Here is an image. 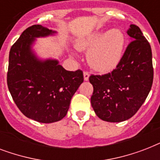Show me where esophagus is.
<instances>
[{
  "instance_id": "obj_1",
  "label": "esophagus",
  "mask_w": 160,
  "mask_h": 160,
  "mask_svg": "<svg viewBox=\"0 0 160 160\" xmlns=\"http://www.w3.org/2000/svg\"><path fill=\"white\" fill-rule=\"evenodd\" d=\"M89 77H90V74H89V72H87V71H84V80H85V81H87V80H89Z\"/></svg>"
}]
</instances>
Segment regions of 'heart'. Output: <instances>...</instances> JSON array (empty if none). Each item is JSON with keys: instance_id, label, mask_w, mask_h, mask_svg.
Wrapping results in <instances>:
<instances>
[{"instance_id": "b5f03b06", "label": "heart", "mask_w": 160, "mask_h": 160, "mask_svg": "<svg viewBox=\"0 0 160 160\" xmlns=\"http://www.w3.org/2000/svg\"><path fill=\"white\" fill-rule=\"evenodd\" d=\"M125 37L120 30L98 31L79 39L75 47L87 51L88 62L93 69L100 72L114 70L121 61L124 52Z\"/></svg>"}]
</instances>
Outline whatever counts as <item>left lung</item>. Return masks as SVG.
Listing matches in <instances>:
<instances>
[{
  "mask_svg": "<svg viewBox=\"0 0 160 160\" xmlns=\"http://www.w3.org/2000/svg\"><path fill=\"white\" fill-rule=\"evenodd\" d=\"M130 42L111 73L91 75L90 102L95 114L107 122H122L135 114L151 90L154 69L150 45L140 29L130 25Z\"/></svg>",
  "mask_w": 160,
  "mask_h": 160,
  "instance_id": "8db88e82",
  "label": "left lung"
}]
</instances>
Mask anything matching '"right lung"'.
I'll use <instances>...</instances> for the list:
<instances>
[{
    "label": "right lung",
    "instance_id": "obj_1",
    "mask_svg": "<svg viewBox=\"0 0 160 160\" xmlns=\"http://www.w3.org/2000/svg\"><path fill=\"white\" fill-rule=\"evenodd\" d=\"M55 33L41 25L30 26L11 46L9 54V91L21 113L40 123L62 119L71 98L84 81L80 70L68 71L57 60H41L34 52L32 46L36 38Z\"/></svg>",
    "mask_w": 160,
    "mask_h": 160
}]
</instances>
